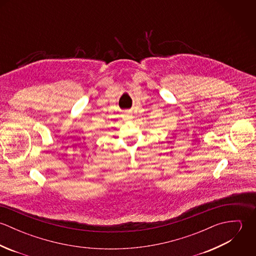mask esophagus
Segmentation results:
<instances>
[{
  "label": "esophagus",
  "mask_w": 256,
  "mask_h": 256,
  "mask_svg": "<svg viewBox=\"0 0 256 256\" xmlns=\"http://www.w3.org/2000/svg\"><path fill=\"white\" fill-rule=\"evenodd\" d=\"M123 118H124L125 120H130V119L132 118V114L129 113V112H125V113L123 114Z\"/></svg>",
  "instance_id": "obj_1"
}]
</instances>
